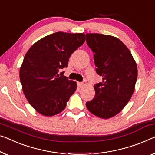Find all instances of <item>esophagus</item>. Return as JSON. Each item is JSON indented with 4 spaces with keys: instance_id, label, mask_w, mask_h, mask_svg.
<instances>
[{
    "instance_id": "34e87169",
    "label": "esophagus",
    "mask_w": 155,
    "mask_h": 155,
    "mask_svg": "<svg viewBox=\"0 0 155 155\" xmlns=\"http://www.w3.org/2000/svg\"><path fill=\"white\" fill-rule=\"evenodd\" d=\"M78 87H82L83 86H84V83L78 82Z\"/></svg>"
}]
</instances>
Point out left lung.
I'll use <instances>...</instances> for the list:
<instances>
[{"instance_id": "1", "label": "left lung", "mask_w": 155, "mask_h": 155, "mask_svg": "<svg viewBox=\"0 0 155 155\" xmlns=\"http://www.w3.org/2000/svg\"><path fill=\"white\" fill-rule=\"evenodd\" d=\"M86 37L94 52L96 73L103 77L101 82L94 85L95 96L86 106L98 117L110 118L131 99L137 80V65L127 47L117 38L100 33H87Z\"/></svg>"}]
</instances>
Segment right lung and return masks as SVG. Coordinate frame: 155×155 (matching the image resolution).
I'll list each match as a JSON object with an SVG mask.
<instances>
[{
	"label": "right lung",
	"mask_w": 155,
	"mask_h": 155,
	"mask_svg": "<svg viewBox=\"0 0 155 155\" xmlns=\"http://www.w3.org/2000/svg\"><path fill=\"white\" fill-rule=\"evenodd\" d=\"M84 41V33L57 32L39 40L26 52L20 81L26 98L38 113L50 117L65 109L77 83L58 73Z\"/></svg>",
	"instance_id": "obj_1"
}]
</instances>
